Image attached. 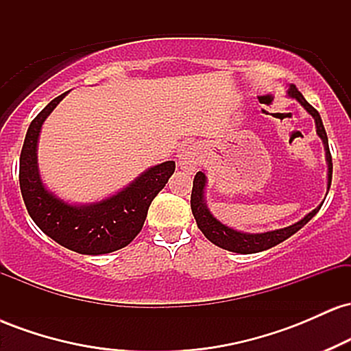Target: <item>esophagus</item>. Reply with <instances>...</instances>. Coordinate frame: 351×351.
I'll use <instances>...</instances> for the list:
<instances>
[{
    "mask_svg": "<svg viewBox=\"0 0 351 351\" xmlns=\"http://www.w3.org/2000/svg\"><path fill=\"white\" fill-rule=\"evenodd\" d=\"M199 160V150L196 145H186L178 155V167L184 171H195Z\"/></svg>",
    "mask_w": 351,
    "mask_h": 351,
    "instance_id": "obj_1",
    "label": "esophagus"
}]
</instances>
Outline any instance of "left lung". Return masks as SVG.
<instances>
[{"label": "left lung", "instance_id": "left-lung-1", "mask_svg": "<svg viewBox=\"0 0 351 351\" xmlns=\"http://www.w3.org/2000/svg\"><path fill=\"white\" fill-rule=\"evenodd\" d=\"M289 97L295 99L297 102L300 104L305 110L308 112L310 115L315 119V125H317V135L320 136L322 142H324L325 147V155H327V163H328V189L330 184H332V155H330V148H328V138H327V132H325L324 123H322L320 114L313 108L307 100L304 99V95L300 94L299 88L295 86L289 87ZM204 186H206V175L203 171L196 173L195 180H193V191H191V211L193 216H195L196 224L201 229L204 236L211 241L213 244L219 245V247L226 249V251L231 252H239V254H254V252H261L265 251V249H271L274 245L280 244L282 241L289 239L292 234H295L299 229H302L305 224L312 219L313 216L317 215L320 206L313 209L312 213H308L307 216L302 217L299 223L292 224V226L282 228V229H276V231H267V232H261V234H249V232H241L236 231V229L228 228L226 224H223L221 221H217L215 216L211 215L206 203H204Z\"/></svg>", "mask_w": 351, "mask_h": 351}]
</instances>
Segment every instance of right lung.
Returning a JSON list of instances; mask_svg holds the SVG:
<instances>
[{"label":"right lung","mask_w":351,"mask_h":351,"mask_svg":"<svg viewBox=\"0 0 351 351\" xmlns=\"http://www.w3.org/2000/svg\"><path fill=\"white\" fill-rule=\"evenodd\" d=\"M67 92L51 100L27 128L19 156V186L27 213L44 234L79 254L119 251L142 231L153 198L168 183L175 162L148 168L127 188L97 203L69 204L44 188L38 170V140L44 120Z\"/></svg>","instance_id":"obj_1"}]
</instances>
